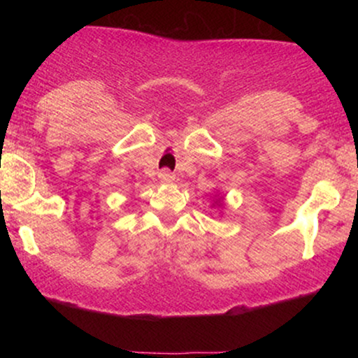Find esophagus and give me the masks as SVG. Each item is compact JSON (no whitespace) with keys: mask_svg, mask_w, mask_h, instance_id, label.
<instances>
[{"mask_svg":"<svg viewBox=\"0 0 358 358\" xmlns=\"http://www.w3.org/2000/svg\"><path fill=\"white\" fill-rule=\"evenodd\" d=\"M158 176H159V180H162V182H173V180H175V173H171L170 170H162L158 173Z\"/></svg>","mask_w":358,"mask_h":358,"instance_id":"1","label":"esophagus"}]
</instances>
